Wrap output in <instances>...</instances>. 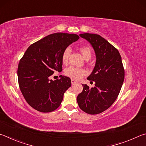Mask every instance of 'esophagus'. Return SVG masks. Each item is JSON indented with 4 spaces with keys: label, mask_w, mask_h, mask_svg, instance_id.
<instances>
[{
    "label": "esophagus",
    "mask_w": 146,
    "mask_h": 146,
    "mask_svg": "<svg viewBox=\"0 0 146 146\" xmlns=\"http://www.w3.org/2000/svg\"><path fill=\"white\" fill-rule=\"evenodd\" d=\"M78 83L77 81H75L74 80H71V83H72V85H75V84H76V83Z\"/></svg>",
    "instance_id": "obj_1"
}]
</instances>
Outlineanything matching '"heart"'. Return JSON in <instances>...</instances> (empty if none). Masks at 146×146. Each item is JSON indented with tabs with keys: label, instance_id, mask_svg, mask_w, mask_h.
Here are the masks:
<instances>
[{
	"label": "heart",
	"instance_id": "b5f03b06",
	"mask_svg": "<svg viewBox=\"0 0 146 146\" xmlns=\"http://www.w3.org/2000/svg\"><path fill=\"white\" fill-rule=\"evenodd\" d=\"M80 51L85 60H88L90 59L92 56V51L90 47H88V46H83V47H80ZM70 48L69 47L66 48L62 54V57H61V60L63 64H67L68 62L69 57H70ZM65 74L66 76H68V77L71 78L73 80H79L82 78L86 74V71L85 69L83 68H78L73 67V66H70V67L68 68L65 70Z\"/></svg>",
	"mask_w": 146,
	"mask_h": 146
}]
</instances>
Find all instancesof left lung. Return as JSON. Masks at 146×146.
<instances>
[{"instance_id": "1", "label": "left lung", "mask_w": 146, "mask_h": 146, "mask_svg": "<svg viewBox=\"0 0 146 146\" xmlns=\"http://www.w3.org/2000/svg\"><path fill=\"white\" fill-rule=\"evenodd\" d=\"M92 46L96 55V65L87 80L95 86L82 85L77 97L80 108L86 113H101L109 108L118 97L124 80V69L119 50L100 35L80 34Z\"/></svg>"}]
</instances>
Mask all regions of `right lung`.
Returning <instances> with one entry per match:
<instances>
[{"mask_svg": "<svg viewBox=\"0 0 146 146\" xmlns=\"http://www.w3.org/2000/svg\"><path fill=\"white\" fill-rule=\"evenodd\" d=\"M79 38L76 34L49 35L31 45L20 59L17 70L19 87L27 103L36 110L47 113L60 106L71 80L62 76L54 81L49 77L56 71H62L63 52Z\"/></svg>", "mask_w": 146, "mask_h": 146, "instance_id": "add662e5", "label": "right lung"}]
</instances>
